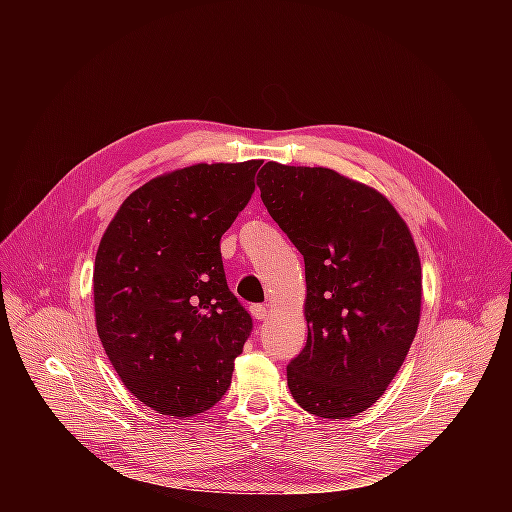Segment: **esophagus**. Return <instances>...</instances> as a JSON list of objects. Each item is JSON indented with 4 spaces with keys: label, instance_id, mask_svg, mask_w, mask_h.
I'll return each instance as SVG.
<instances>
[{
    "label": "esophagus",
    "instance_id": "obj_1",
    "mask_svg": "<svg viewBox=\"0 0 512 512\" xmlns=\"http://www.w3.org/2000/svg\"><path fill=\"white\" fill-rule=\"evenodd\" d=\"M249 310H251V316L255 320H265L267 318V308L263 304H251Z\"/></svg>",
    "mask_w": 512,
    "mask_h": 512
}]
</instances>
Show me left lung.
I'll return each instance as SVG.
<instances>
[{
	"label": "left lung",
	"mask_w": 512,
	"mask_h": 512,
	"mask_svg": "<svg viewBox=\"0 0 512 512\" xmlns=\"http://www.w3.org/2000/svg\"><path fill=\"white\" fill-rule=\"evenodd\" d=\"M257 186L306 263L308 342L287 387L318 417H354L387 391L417 332L413 237L383 194L328 168L267 162Z\"/></svg>",
	"instance_id": "1"
}]
</instances>
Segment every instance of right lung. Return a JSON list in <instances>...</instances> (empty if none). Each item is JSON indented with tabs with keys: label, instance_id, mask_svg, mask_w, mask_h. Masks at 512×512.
<instances>
[{
	"label": "right lung",
	"instance_id": "1",
	"mask_svg": "<svg viewBox=\"0 0 512 512\" xmlns=\"http://www.w3.org/2000/svg\"><path fill=\"white\" fill-rule=\"evenodd\" d=\"M263 162L196 164L125 198L95 259V318L123 385L164 415L221 401L253 330L227 285L221 237Z\"/></svg>",
	"mask_w": 512,
	"mask_h": 512
}]
</instances>
